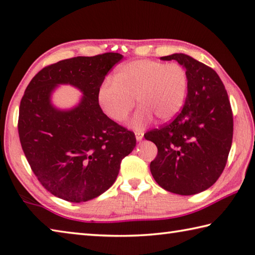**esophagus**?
<instances>
[{
	"label": "esophagus",
	"instance_id": "obj_1",
	"mask_svg": "<svg viewBox=\"0 0 255 255\" xmlns=\"http://www.w3.org/2000/svg\"><path fill=\"white\" fill-rule=\"evenodd\" d=\"M135 136H136L137 141H140L142 138H143V132L142 131H136L135 132Z\"/></svg>",
	"mask_w": 255,
	"mask_h": 255
}]
</instances>
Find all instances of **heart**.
<instances>
[{
  "instance_id": "b5f03b06",
  "label": "heart",
  "mask_w": 255,
  "mask_h": 255,
  "mask_svg": "<svg viewBox=\"0 0 255 255\" xmlns=\"http://www.w3.org/2000/svg\"><path fill=\"white\" fill-rule=\"evenodd\" d=\"M188 89V75L179 63L140 59L120 66L115 81L105 79L97 90V101L104 114L123 123L135 106L130 120L135 129L145 128L152 119L168 123L183 108Z\"/></svg>"
}]
</instances>
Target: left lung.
<instances>
[{"mask_svg": "<svg viewBox=\"0 0 255 255\" xmlns=\"http://www.w3.org/2000/svg\"><path fill=\"white\" fill-rule=\"evenodd\" d=\"M176 60L188 75L184 107L173 122L146 133L158 154L150 172L161 188L178 195L206 191L221 176L233 138V115L223 82L212 68L184 53Z\"/></svg>", "mask_w": 255, "mask_h": 255, "instance_id": "left-lung-1", "label": "left lung"}]
</instances>
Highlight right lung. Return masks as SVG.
I'll return each instance as SVG.
<instances>
[{
  "label": "right lung",
  "instance_id": "add662e5",
  "mask_svg": "<svg viewBox=\"0 0 255 255\" xmlns=\"http://www.w3.org/2000/svg\"><path fill=\"white\" fill-rule=\"evenodd\" d=\"M123 58L108 52L62 60L36 73L24 91L17 125L22 149L42 186L61 200L81 203L105 193L136 146L133 132L109 119L97 101L100 83ZM60 84L83 94L75 108L52 104Z\"/></svg>",
  "mask_w": 255,
  "mask_h": 255
}]
</instances>
